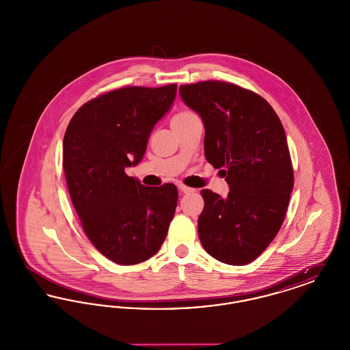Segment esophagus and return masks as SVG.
I'll list each match as a JSON object with an SVG mask.
<instances>
[{
  "label": "esophagus",
  "instance_id": "1",
  "mask_svg": "<svg viewBox=\"0 0 350 350\" xmlns=\"http://www.w3.org/2000/svg\"><path fill=\"white\" fill-rule=\"evenodd\" d=\"M178 189L183 191V193H191V191H194V189H191V187H189V186H185V185H178Z\"/></svg>",
  "mask_w": 350,
  "mask_h": 350
}]
</instances>
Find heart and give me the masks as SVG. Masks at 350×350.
Wrapping results in <instances>:
<instances>
[{
  "mask_svg": "<svg viewBox=\"0 0 350 350\" xmlns=\"http://www.w3.org/2000/svg\"><path fill=\"white\" fill-rule=\"evenodd\" d=\"M193 113H190V111H183V113H180V114H177L174 118H183V117H189V116H191Z\"/></svg>",
  "mask_w": 350,
  "mask_h": 350,
  "instance_id": "heart-1",
  "label": "heart"
}]
</instances>
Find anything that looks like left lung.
<instances>
[{
    "mask_svg": "<svg viewBox=\"0 0 350 350\" xmlns=\"http://www.w3.org/2000/svg\"><path fill=\"white\" fill-rule=\"evenodd\" d=\"M180 96L202 118L206 160L230 187L226 198L200 191V243L220 262L247 265L280 231L294 187L282 123L262 97L232 83L181 85Z\"/></svg>",
    "mask_w": 350,
    "mask_h": 350,
    "instance_id": "8db88e82",
    "label": "left lung"
}]
</instances>
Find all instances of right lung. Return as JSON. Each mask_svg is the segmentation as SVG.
Here are the masks:
<instances>
[{
    "label": "right lung",
    "mask_w": 350,
    "mask_h": 350,
    "mask_svg": "<svg viewBox=\"0 0 350 350\" xmlns=\"http://www.w3.org/2000/svg\"><path fill=\"white\" fill-rule=\"evenodd\" d=\"M176 93V83L109 92L80 107L64 135L63 167L75 210L92 244L119 265L156 254L176 213L173 183L148 187L124 173L143 160Z\"/></svg>",
    "instance_id": "1"
}]
</instances>
